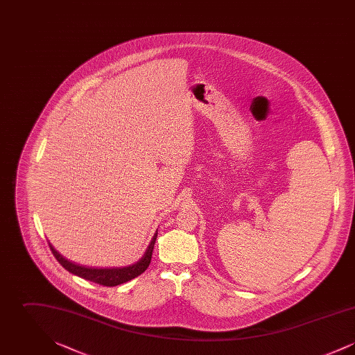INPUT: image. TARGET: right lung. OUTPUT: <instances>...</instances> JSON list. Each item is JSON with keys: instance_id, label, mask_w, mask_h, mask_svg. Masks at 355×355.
Segmentation results:
<instances>
[{"instance_id": "right-lung-1", "label": "right lung", "mask_w": 355, "mask_h": 355, "mask_svg": "<svg viewBox=\"0 0 355 355\" xmlns=\"http://www.w3.org/2000/svg\"><path fill=\"white\" fill-rule=\"evenodd\" d=\"M157 232L153 236V239L146 249V252L142 255V258L135 262L130 266H125V268H112V269H94V268H86V266H80V265H76L73 262H70L68 259H65L61 254L58 253L51 243H49V248H51V253L55 257V259L71 274L74 275H78L84 279H87L90 282H94V284H100L102 286H117L121 284H125L130 279H133L135 277L141 275L144 271L148 269L150 261H152L153 249H154V243H155V239H157Z\"/></svg>"}]
</instances>
